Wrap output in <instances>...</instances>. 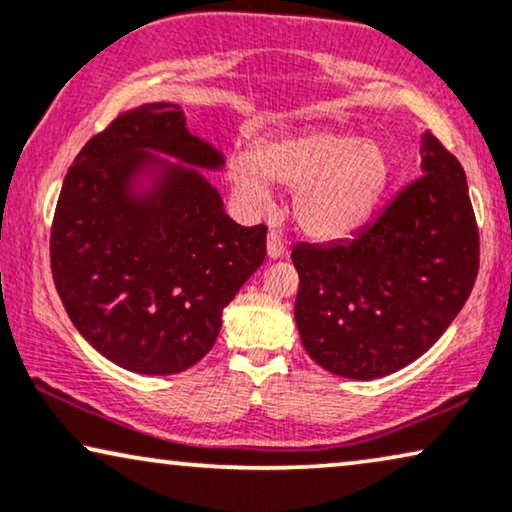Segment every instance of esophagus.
Segmentation results:
<instances>
[{"label":"esophagus","instance_id":"1","mask_svg":"<svg viewBox=\"0 0 512 512\" xmlns=\"http://www.w3.org/2000/svg\"><path fill=\"white\" fill-rule=\"evenodd\" d=\"M267 255L271 257V260H278V257L285 255V241L281 238V234H278V231H269Z\"/></svg>","mask_w":512,"mask_h":512}]
</instances>
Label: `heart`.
Here are the masks:
<instances>
[{
  "mask_svg": "<svg viewBox=\"0 0 512 512\" xmlns=\"http://www.w3.org/2000/svg\"><path fill=\"white\" fill-rule=\"evenodd\" d=\"M229 182L252 210L269 206V185L292 189V217L316 241L363 229L391 182V161L372 140L342 131H302L257 142L234 159Z\"/></svg>",
  "mask_w": 512,
  "mask_h": 512,
  "instance_id": "b5f03b06",
  "label": "heart"
}]
</instances>
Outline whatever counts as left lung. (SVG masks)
Wrapping results in <instances>:
<instances>
[{
	"mask_svg": "<svg viewBox=\"0 0 512 512\" xmlns=\"http://www.w3.org/2000/svg\"><path fill=\"white\" fill-rule=\"evenodd\" d=\"M424 175L353 238L297 243L295 320L327 372L379 379L431 349L466 304L480 269V231L461 163L426 133Z\"/></svg>",
	"mask_w": 512,
	"mask_h": 512,
	"instance_id": "obj_1",
	"label": "left lung"
}]
</instances>
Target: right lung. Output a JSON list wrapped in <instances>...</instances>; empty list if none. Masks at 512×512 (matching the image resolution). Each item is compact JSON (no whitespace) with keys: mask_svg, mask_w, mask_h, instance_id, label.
Returning <instances> with one entry per match:
<instances>
[{"mask_svg":"<svg viewBox=\"0 0 512 512\" xmlns=\"http://www.w3.org/2000/svg\"><path fill=\"white\" fill-rule=\"evenodd\" d=\"M166 152L201 168L222 154L187 131L180 105L149 102L93 135L67 170L51 224L53 283L81 337L138 374H175L213 349L222 311L267 257V227H241L192 168L147 199L128 177Z\"/></svg>","mask_w":512,"mask_h":512,"instance_id":"right-lung-1","label":"right lung"}]
</instances>
